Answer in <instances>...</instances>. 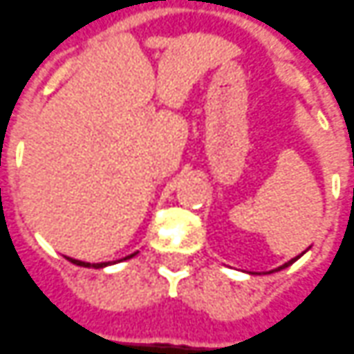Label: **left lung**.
Here are the masks:
<instances>
[{"instance_id":"left-lung-1","label":"left lung","mask_w":354,"mask_h":354,"mask_svg":"<svg viewBox=\"0 0 354 354\" xmlns=\"http://www.w3.org/2000/svg\"><path fill=\"white\" fill-rule=\"evenodd\" d=\"M310 249V248H308ZM306 253V251H304ZM300 259V255H298V257H294V259H290L288 261V263H284V265H281V267H277V269H272V271H269V272H265V274H271V272H277V271H282V269H286V267H290V265H292L294 261H298Z\"/></svg>"}]
</instances>
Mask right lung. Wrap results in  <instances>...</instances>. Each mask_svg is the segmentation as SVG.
Segmentation results:
<instances>
[{
    "mask_svg": "<svg viewBox=\"0 0 354 354\" xmlns=\"http://www.w3.org/2000/svg\"><path fill=\"white\" fill-rule=\"evenodd\" d=\"M134 255H138V251H136V253H132V255H127L124 259H120V261L132 259ZM68 261H70V263H73V265H77V267H85V269H105V267H109V265H113V263H116V261H109V263H85V261L72 259V257H68Z\"/></svg>",
    "mask_w": 354,
    "mask_h": 354,
    "instance_id": "1",
    "label": "right lung"
}]
</instances>
